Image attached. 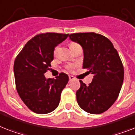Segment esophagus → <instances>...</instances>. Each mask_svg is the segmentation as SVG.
Listing matches in <instances>:
<instances>
[{"instance_id":"34e87169","label":"esophagus","mask_w":135,"mask_h":135,"mask_svg":"<svg viewBox=\"0 0 135 135\" xmlns=\"http://www.w3.org/2000/svg\"><path fill=\"white\" fill-rule=\"evenodd\" d=\"M74 79V77L73 76H69V80L70 81H72V80Z\"/></svg>"}]
</instances>
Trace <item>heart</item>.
Here are the masks:
<instances>
[{
  "label": "heart",
  "mask_w": 135,
  "mask_h": 135,
  "mask_svg": "<svg viewBox=\"0 0 135 135\" xmlns=\"http://www.w3.org/2000/svg\"><path fill=\"white\" fill-rule=\"evenodd\" d=\"M75 44H76V43H70V46H72V45H75ZM56 50H57V47H56L55 49H54V54H55L56 52ZM73 68H74V65H68V66H67V69H68V70H70V71H71V70H72Z\"/></svg>",
  "instance_id": "heart-1"
}]
</instances>
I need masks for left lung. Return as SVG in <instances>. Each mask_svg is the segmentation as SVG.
<instances>
[{"label":"left lung","mask_w":135,"mask_h":135,"mask_svg":"<svg viewBox=\"0 0 135 135\" xmlns=\"http://www.w3.org/2000/svg\"><path fill=\"white\" fill-rule=\"evenodd\" d=\"M69 37L82 46L83 68L94 75L88 86L79 81L81 86L76 92L78 104L88 113L101 114L119 97L124 77L122 61L112 42L101 34L74 33Z\"/></svg>","instance_id":"1"}]
</instances>
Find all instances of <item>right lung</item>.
<instances>
[{"label": "right lung", "mask_w": 135, "mask_h": 135, "mask_svg": "<svg viewBox=\"0 0 135 135\" xmlns=\"http://www.w3.org/2000/svg\"><path fill=\"white\" fill-rule=\"evenodd\" d=\"M68 35L52 32L37 34L25 44L16 58V88L23 103L35 113L47 114L59 104L68 76L61 72L55 79H46L44 74L54 59L55 47Z\"/></svg>", "instance_id": "1"}]
</instances>
